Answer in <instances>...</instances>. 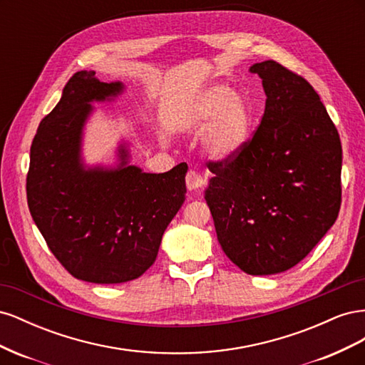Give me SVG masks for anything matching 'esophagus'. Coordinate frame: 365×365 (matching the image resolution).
Instances as JSON below:
<instances>
[{"instance_id": "esophagus-1", "label": "esophagus", "mask_w": 365, "mask_h": 365, "mask_svg": "<svg viewBox=\"0 0 365 365\" xmlns=\"http://www.w3.org/2000/svg\"><path fill=\"white\" fill-rule=\"evenodd\" d=\"M185 185L190 192H196L204 185V178L196 170H189L185 176Z\"/></svg>"}]
</instances>
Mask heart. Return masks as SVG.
<instances>
[{
	"mask_svg": "<svg viewBox=\"0 0 365 365\" xmlns=\"http://www.w3.org/2000/svg\"><path fill=\"white\" fill-rule=\"evenodd\" d=\"M184 125L202 130V145L208 157L225 161L245 148L251 135L252 115L244 97L227 85H213L196 98Z\"/></svg>",
	"mask_w": 365,
	"mask_h": 365,
	"instance_id": "b5f03b06",
	"label": "heart"
}]
</instances>
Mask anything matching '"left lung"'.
Here are the masks:
<instances>
[{"instance_id":"1","label":"left lung","mask_w":365,"mask_h":365,"mask_svg":"<svg viewBox=\"0 0 365 365\" xmlns=\"http://www.w3.org/2000/svg\"><path fill=\"white\" fill-rule=\"evenodd\" d=\"M264 114L239 155L208 163L205 189L220 247L251 275L288 271L329 228L341 205L338 130L312 85L275 61L254 63Z\"/></svg>"}]
</instances>
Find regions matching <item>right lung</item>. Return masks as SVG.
I'll use <instances>...</instances> for the list:
<instances>
[{
  "label": "right lung",
  "instance_id": "right-lung-1",
  "mask_svg": "<svg viewBox=\"0 0 365 365\" xmlns=\"http://www.w3.org/2000/svg\"><path fill=\"white\" fill-rule=\"evenodd\" d=\"M123 91L121 82L77 71L42 118L30 148V215L62 267L76 279L98 284L130 282L152 267L187 192L185 163L146 173L130 164L126 141L117 148L115 165L83 163L91 103L113 102Z\"/></svg>",
  "mask_w": 365,
  "mask_h": 365
}]
</instances>
